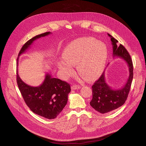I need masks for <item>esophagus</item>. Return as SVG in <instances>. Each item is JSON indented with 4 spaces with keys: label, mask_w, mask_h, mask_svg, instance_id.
Listing matches in <instances>:
<instances>
[{
    "label": "esophagus",
    "mask_w": 146,
    "mask_h": 146,
    "mask_svg": "<svg viewBox=\"0 0 146 146\" xmlns=\"http://www.w3.org/2000/svg\"><path fill=\"white\" fill-rule=\"evenodd\" d=\"M72 90H76V89H79L80 88V86L79 85H73V86H72L71 87Z\"/></svg>",
    "instance_id": "obj_1"
}]
</instances>
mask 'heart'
I'll list each match as a JSON object with an SVG mask.
<instances>
[{
  "mask_svg": "<svg viewBox=\"0 0 146 146\" xmlns=\"http://www.w3.org/2000/svg\"><path fill=\"white\" fill-rule=\"evenodd\" d=\"M65 61H60L58 67L66 78L74 73L73 66L77 64L79 74L88 80L96 78L104 70L108 57L106 45L93 37L79 38L69 44L63 52Z\"/></svg>",
  "mask_w": 146,
  "mask_h": 146,
  "instance_id": "obj_1",
  "label": "heart"
}]
</instances>
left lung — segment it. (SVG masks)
<instances>
[{
	"mask_svg": "<svg viewBox=\"0 0 146 146\" xmlns=\"http://www.w3.org/2000/svg\"><path fill=\"white\" fill-rule=\"evenodd\" d=\"M111 38L113 47V56L124 60L129 68V78L124 86L119 89H113L105 82V72L93 86L91 106L101 113H108L118 108L127 100L133 78V65L131 56L122 44L118 45V41L108 34Z\"/></svg>",
	"mask_w": 146,
	"mask_h": 146,
	"instance_id": "1",
	"label": "left lung"
}]
</instances>
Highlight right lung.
Listing matches in <instances>:
<instances>
[{"label":"right lung","mask_w":146,"mask_h":146,"mask_svg":"<svg viewBox=\"0 0 146 146\" xmlns=\"http://www.w3.org/2000/svg\"><path fill=\"white\" fill-rule=\"evenodd\" d=\"M50 34V32L45 33L28 40L22 46L18 57L25 52L35 40ZM17 81L21 95L29 109L34 113L47 119H54L58 115L66 105L68 94L71 91L68 83L59 79L52 78L49 74L45 75V78L40 86L33 87L21 80L17 69Z\"/></svg>","instance_id":"1"}]
</instances>
